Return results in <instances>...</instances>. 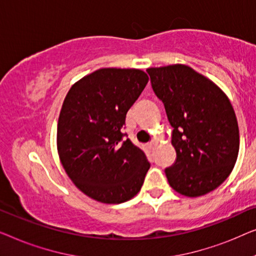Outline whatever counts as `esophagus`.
<instances>
[{"mask_svg": "<svg viewBox=\"0 0 256 256\" xmlns=\"http://www.w3.org/2000/svg\"><path fill=\"white\" fill-rule=\"evenodd\" d=\"M147 146H148V148H150V150H153V148H154V146H156V142H150Z\"/></svg>", "mask_w": 256, "mask_h": 256, "instance_id": "34e87169", "label": "esophagus"}]
</instances>
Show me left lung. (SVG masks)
Returning a JSON list of instances; mask_svg holds the SVG:
<instances>
[{
    "mask_svg": "<svg viewBox=\"0 0 256 256\" xmlns=\"http://www.w3.org/2000/svg\"><path fill=\"white\" fill-rule=\"evenodd\" d=\"M172 128L176 160L164 172L175 192L198 197L218 188L234 167L239 128L228 97L186 64L147 68Z\"/></svg>",
    "mask_w": 256,
    "mask_h": 256,
    "instance_id": "obj_1",
    "label": "left lung"
}]
</instances>
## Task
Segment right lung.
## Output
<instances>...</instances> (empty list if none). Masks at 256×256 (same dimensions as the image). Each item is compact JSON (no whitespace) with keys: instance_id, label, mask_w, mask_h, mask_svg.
<instances>
[{"instance_id":"add662e5","label":"right lung","mask_w":256,"mask_h":256,"mask_svg":"<svg viewBox=\"0 0 256 256\" xmlns=\"http://www.w3.org/2000/svg\"><path fill=\"white\" fill-rule=\"evenodd\" d=\"M140 70L100 68L72 86L58 120V153L67 175L82 192L106 204L134 197L150 162L124 139L125 118L146 87Z\"/></svg>"}]
</instances>
